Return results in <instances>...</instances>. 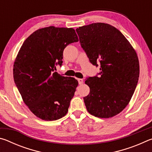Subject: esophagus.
Wrapping results in <instances>:
<instances>
[{
    "instance_id": "obj_1",
    "label": "esophagus",
    "mask_w": 152,
    "mask_h": 152,
    "mask_svg": "<svg viewBox=\"0 0 152 152\" xmlns=\"http://www.w3.org/2000/svg\"><path fill=\"white\" fill-rule=\"evenodd\" d=\"M78 84H83V82H84V81H83V79H81V78H79V79H78Z\"/></svg>"
}]
</instances>
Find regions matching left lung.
<instances>
[{
  "label": "left lung",
  "mask_w": 152,
  "mask_h": 152,
  "mask_svg": "<svg viewBox=\"0 0 152 152\" xmlns=\"http://www.w3.org/2000/svg\"><path fill=\"white\" fill-rule=\"evenodd\" d=\"M76 31L90 62L97 67L99 61L101 65V72L85 80L90 87V93L84 97L86 109L99 118L114 117L127 107L137 86V53L120 31L110 25L96 23Z\"/></svg>",
  "instance_id": "8db88e82"
}]
</instances>
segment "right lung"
<instances>
[{
  "instance_id": "add662e5",
  "label": "right lung",
  "mask_w": 152,
  "mask_h": 152,
  "mask_svg": "<svg viewBox=\"0 0 152 152\" xmlns=\"http://www.w3.org/2000/svg\"><path fill=\"white\" fill-rule=\"evenodd\" d=\"M78 42L72 28L50 26L29 36L18 53L13 78L25 104L35 116L55 121L68 111L78 82L55 72L67 45Z\"/></svg>"
}]
</instances>
